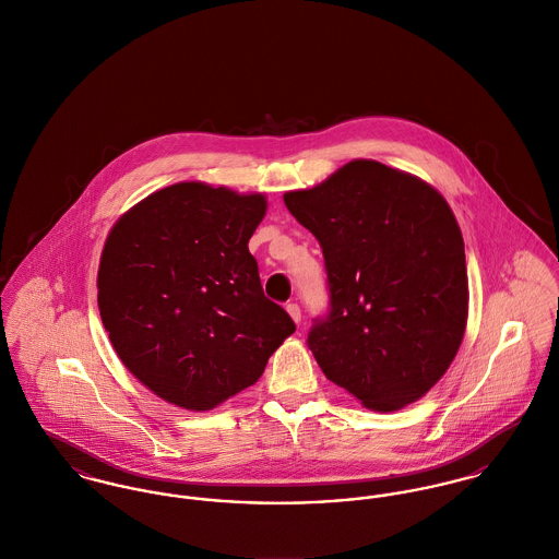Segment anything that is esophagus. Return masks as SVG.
<instances>
[{
	"label": "esophagus",
	"mask_w": 559,
	"mask_h": 559,
	"mask_svg": "<svg viewBox=\"0 0 559 559\" xmlns=\"http://www.w3.org/2000/svg\"><path fill=\"white\" fill-rule=\"evenodd\" d=\"M286 311L290 313V318H293L297 324L300 322V307H298L297 302H288V305H286Z\"/></svg>",
	"instance_id": "obj_1"
}]
</instances>
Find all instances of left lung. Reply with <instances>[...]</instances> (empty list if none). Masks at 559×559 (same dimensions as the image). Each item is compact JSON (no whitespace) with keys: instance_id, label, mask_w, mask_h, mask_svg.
<instances>
[{"instance_id":"8db88e82","label":"left lung","mask_w":559,"mask_h":559,"mask_svg":"<svg viewBox=\"0 0 559 559\" xmlns=\"http://www.w3.org/2000/svg\"><path fill=\"white\" fill-rule=\"evenodd\" d=\"M284 203L326 262L331 313L307 336L320 369L367 409L419 401L453 362L468 318L464 239L445 197L356 158Z\"/></svg>"}]
</instances>
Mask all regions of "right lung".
I'll list each match as a JSON object with an SVG mask.
<instances>
[{"mask_svg": "<svg viewBox=\"0 0 559 559\" xmlns=\"http://www.w3.org/2000/svg\"><path fill=\"white\" fill-rule=\"evenodd\" d=\"M264 214L261 192L180 182L114 224L97 273L102 322L122 365L158 399L214 409L254 385L297 331L264 297L248 250Z\"/></svg>", "mask_w": 559, "mask_h": 559, "instance_id": "1", "label": "right lung"}]
</instances>
